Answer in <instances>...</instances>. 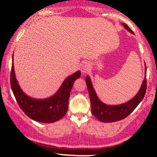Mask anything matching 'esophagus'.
<instances>
[{"instance_id":"1","label":"esophagus","mask_w":157,"mask_h":157,"mask_svg":"<svg viewBox=\"0 0 157 157\" xmlns=\"http://www.w3.org/2000/svg\"><path fill=\"white\" fill-rule=\"evenodd\" d=\"M91 68V66H90V63L89 62H82V64L80 66V70L82 73H86L89 71V70Z\"/></svg>"}]
</instances>
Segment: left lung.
I'll return each instance as SVG.
<instances>
[{
  "instance_id": "1",
  "label": "left lung",
  "mask_w": 157,
  "mask_h": 157,
  "mask_svg": "<svg viewBox=\"0 0 157 157\" xmlns=\"http://www.w3.org/2000/svg\"><path fill=\"white\" fill-rule=\"evenodd\" d=\"M122 25L128 31L134 34V32L129 28L127 24L122 23ZM145 69H146V66H145ZM86 85H87L88 90H89L90 101H91V113L100 121L103 122H116L127 117L137 107L140 102L144 98L147 89L146 75H145L141 88H140L137 94L134 98L131 99L128 102H126L125 103L121 104V105H109L103 103L99 100L97 94L95 92L94 89L91 79H90L89 77L87 76L86 77Z\"/></svg>"
}]
</instances>
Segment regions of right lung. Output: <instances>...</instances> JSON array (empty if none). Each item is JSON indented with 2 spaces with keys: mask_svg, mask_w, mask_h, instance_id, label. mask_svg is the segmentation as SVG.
<instances>
[{
  "mask_svg": "<svg viewBox=\"0 0 157 157\" xmlns=\"http://www.w3.org/2000/svg\"><path fill=\"white\" fill-rule=\"evenodd\" d=\"M80 75L81 72L78 71L68 76L57 92L49 98L44 100L33 99L25 94L20 88L16 80L12 60L10 84L17 104L29 117L37 122L51 123L60 120L67 112L70 92L75 81Z\"/></svg>",
  "mask_w": 157,
  "mask_h": 157,
  "instance_id": "add662e5",
  "label": "right lung"
}]
</instances>
